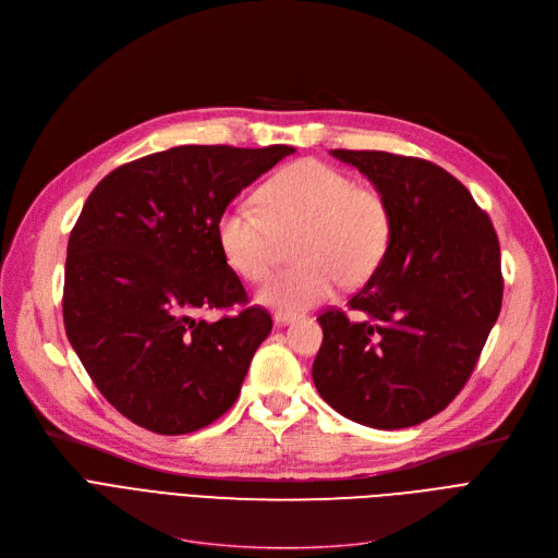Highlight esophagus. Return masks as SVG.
Returning <instances> with one entry per match:
<instances>
[{
  "label": "esophagus",
  "instance_id": "1",
  "mask_svg": "<svg viewBox=\"0 0 558 558\" xmlns=\"http://www.w3.org/2000/svg\"><path fill=\"white\" fill-rule=\"evenodd\" d=\"M296 314H289V312H276L274 314V324L276 326H287V324H294Z\"/></svg>",
  "mask_w": 558,
  "mask_h": 558
}]
</instances>
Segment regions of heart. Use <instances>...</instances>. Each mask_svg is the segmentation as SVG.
<instances>
[{"instance_id":"1","label":"heart","mask_w":558,"mask_h":558,"mask_svg":"<svg viewBox=\"0 0 558 558\" xmlns=\"http://www.w3.org/2000/svg\"><path fill=\"white\" fill-rule=\"evenodd\" d=\"M259 210L232 203L217 221V242L228 267L248 282L269 276L276 238L301 232L296 267L276 274L257 291L264 307L296 314L318 305L343 284L364 282L391 240L387 201L357 187L348 173L318 160L280 169L257 190Z\"/></svg>"}]
</instances>
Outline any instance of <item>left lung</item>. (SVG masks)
<instances>
[{
  "instance_id": "left-lung-1",
  "label": "left lung",
  "mask_w": 558,
  "mask_h": 558,
  "mask_svg": "<svg viewBox=\"0 0 558 558\" xmlns=\"http://www.w3.org/2000/svg\"><path fill=\"white\" fill-rule=\"evenodd\" d=\"M357 167L391 213L389 248L341 310L318 316L312 366L335 412L375 429L418 425L471 377L502 307L500 242L486 213L434 162L387 151H330Z\"/></svg>"
}]
</instances>
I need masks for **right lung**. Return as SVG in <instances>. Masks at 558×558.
<instances>
[{
    "mask_svg": "<svg viewBox=\"0 0 558 558\" xmlns=\"http://www.w3.org/2000/svg\"><path fill=\"white\" fill-rule=\"evenodd\" d=\"M294 146L187 144L117 167L87 196L70 232L63 318L101 396L156 434H190L238 400L274 324L246 305L217 242L230 201Z\"/></svg>",
    "mask_w": 558,
    "mask_h": 558,
    "instance_id": "obj_1",
    "label": "right lung"
}]
</instances>
